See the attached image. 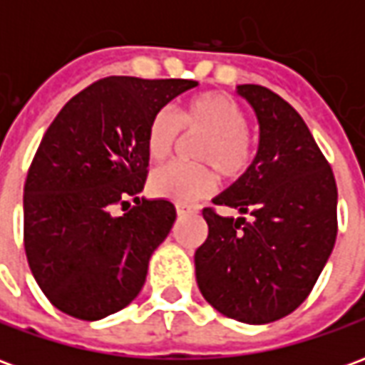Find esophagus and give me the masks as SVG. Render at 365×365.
Wrapping results in <instances>:
<instances>
[{"instance_id": "1", "label": "esophagus", "mask_w": 365, "mask_h": 365, "mask_svg": "<svg viewBox=\"0 0 365 365\" xmlns=\"http://www.w3.org/2000/svg\"><path fill=\"white\" fill-rule=\"evenodd\" d=\"M175 211H178V215H180V217H183V215L195 213V211H197V207H193V205H175Z\"/></svg>"}]
</instances>
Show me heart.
<instances>
[{
	"mask_svg": "<svg viewBox=\"0 0 365 365\" xmlns=\"http://www.w3.org/2000/svg\"><path fill=\"white\" fill-rule=\"evenodd\" d=\"M178 125L185 135L203 136L195 150V160L217 170L222 178H238L250 166L254 144L246 133V115L242 107L225 93H201L190 99L174 115L158 111L146 128V152L154 162L170 156L178 143ZM215 190L213 172L205 166L170 164L150 175V191L180 205L193 203Z\"/></svg>",
	"mask_w": 365,
	"mask_h": 365,
	"instance_id": "heart-1",
	"label": "heart"
}]
</instances>
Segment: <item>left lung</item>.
<instances>
[{"mask_svg": "<svg viewBox=\"0 0 365 365\" xmlns=\"http://www.w3.org/2000/svg\"><path fill=\"white\" fill-rule=\"evenodd\" d=\"M237 93L258 120V152L213 203L252 221L203 209L209 235L193 256L195 279L219 313L266 324L293 313L329 262L338 191L329 162L287 101L254 83L237 86Z\"/></svg>", "mask_w": 365, "mask_h": 365, "instance_id": "obj_1", "label": "left lung"}]
</instances>
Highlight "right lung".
I'll return each instance as SVG.
<instances>
[{"mask_svg": "<svg viewBox=\"0 0 365 365\" xmlns=\"http://www.w3.org/2000/svg\"><path fill=\"white\" fill-rule=\"evenodd\" d=\"M193 80L111 76L68 101L44 133L23 193L25 252L62 313L99 321L140 293L152 254L172 230L168 199H140L146 128ZM133 197L137 205L117 215ZM125 211V209H123Z\"/></svg>", "mask_w": 365, "mask_h": 365, "instance_id": "obj_1", "label": "right lung"}]
</instances>
